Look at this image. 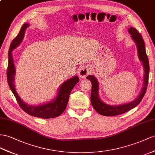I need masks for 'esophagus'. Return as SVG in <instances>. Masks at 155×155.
<instances>
[{
    "mask_svg": "<svg viewBox=\"0 0 155 155\" xmlns=\"http://www.w3.org/2000/svg\"><path fill=\"white\" fill-rule=\"evenodd\" d=\"M91 73V69L89 67L87 66H82L81 67L78 71V75L79 77L82 78H85L87 75Z\"/></svg>",
    "mask_w": 155,
    "mask_h": 155,
    "instance_id": "obj_1",
    "label": "esophagus"
}]
</instances>
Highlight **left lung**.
<instances>
[{"label": "left lung", "mask_w": 155, "mask_h": 155, "mask_svg": "<svg viewBox=\"0 0 155 155\" xmlns=\"http://www.w3.org/2000/svg\"><path fill=\"white\" fill-rule=\"evenodd\" d=\"M128 32L131 35V37L133 39V41L136 43L138 58L142 62L143 66L144 75L143 79V87L140 94H138L137 97L135 99L134 101L122 105H111L106 104L101 100L100 96H99V82L97 78L93 75H88V77H86V78L92 82V92H91L90 97L91 103H92L94 109L101 115L113 117L128 111V110L136 107L140 104L146 92L149 80V59L145 51L144 41L142 38L141 35L134 27H130L128 29Z\"/></svg>", "instance_id": "obj_1"}]
</instances>
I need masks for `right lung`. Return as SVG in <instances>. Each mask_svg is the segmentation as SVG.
<instances>
[{"instance_id":"add662e5","label":"right lung","mask_w":155,"mask_h":155,"mask_svg":"<svg viewBox=\"0 0 155 155\" xmlns=\"http://www.w3.org/2000/svg\"><path fill=\"white\" fill-rule=\"evenodd\" d=\"M29 26V23H25L23 25L17 37L11 42L8 51V65L7 69L8 83L12 92L19 104L20 107L25 113L35 117L42 118H51L57 117L63 113L68 104L69 95L74 86L79 81L77 76H74L68 80L63 82L59 87L57 96L53 100L39 105H31L26 104L21 100L15 88L14 78L15 69L12 58V51L20 45L24 37L25 30Z\"/></svg>"}]
</instances>
